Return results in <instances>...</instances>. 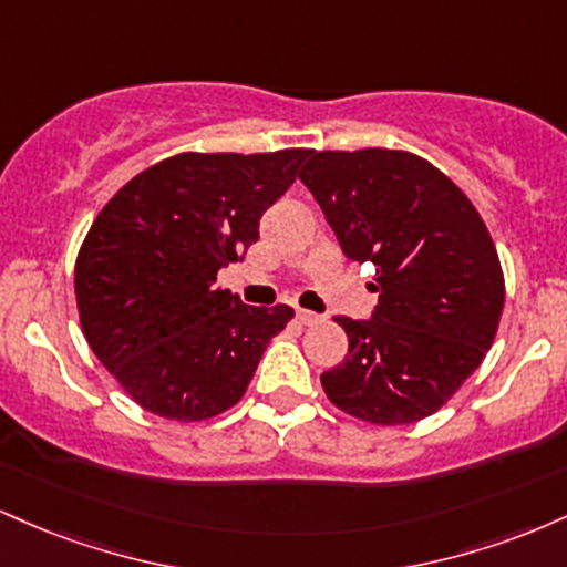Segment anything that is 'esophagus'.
<instances>
[{"mask_svg":"<svg viewBox=\"0 0 567 567\" xmlns=\"http://www.w3.org/2000/svg\"><path fill=\"white\" fill-rule=\"evenodd\" d=\"M296 320H298V322H301V324H317V322H320V320H322V317H320V315H315V311H306V309H298V311H296Z\"/></svg>","mask_w":567,"mask_h":567,"instance_id":"esophagus-1","label":"esophagus"}]
</instances>
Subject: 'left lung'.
I'll return each mask as SVG.
<instances>
[{"label": "left lung", "instance_id": "8db88e82", "mask_svg": "<svg viewBox=\"0 0 567 567\" xmlns=\"http://www.w3.org/2000/svg\"><path fill=\"white\" fill-rule=\"evenodd\" d=\"M298 178L349 261L375 266L370 320L333 317L349 354L320 375L338 410L375 426L437 413L496 338L504 271L485 220L432 162L400 148L311 152Z\"/></svg>", "mask_w": 567, "mask_h": 567}]
</instances>
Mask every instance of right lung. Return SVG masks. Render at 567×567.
Here are the masks:
<instances>
[{"label": "right lung", "mask_w": 567, "mask_h": 567, "mask_svg": "<svg viewBox=\"0 0 567 567\" xmlns=\"http://www.w3.org/2000/svg\"><path fill=\"white\" fill-rule=\"evenodd\" d=\"M309 154H175L95 216L74 266L80 324L143 410L194 424L243 400L292 309L245 306L216 277L258 243V220Z\"/></svg>", "instance_id": "obj_1"}]
</instances>
